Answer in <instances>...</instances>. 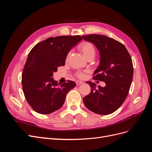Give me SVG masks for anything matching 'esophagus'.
I'll use <instances>...</instances> for the list:
<instances>
[{
	"label": "esophagus",
	"mask_w": 152,
	"mask_h": 152,
	"mask_svg": "<svg viewBox=\"0 0 152 152\" xmlns=\"http://www.w3.org/2000/svg\"><path fill=\"white\" fill-rule=\"evenodd\" d=\"M83 83H84V82H82V81H79V80L76 81V84H77V85H80V84H83Z\"/></svg>",
	"instance_id": "1"
}]
</instances>
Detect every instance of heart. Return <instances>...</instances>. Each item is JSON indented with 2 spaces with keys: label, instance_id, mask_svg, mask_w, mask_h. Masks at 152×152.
<instances>
[{
  "label": "heart",
  "instance_id": "heart-1",
  "mask_svg": "<svg viewBox=\"0 0 152 152\" xmlns=\"http://www.w3.org/2000/svg\"><path fill=\"white\" fill-rule=\"evenodd\" d=\"M78 48H79V50L86 59H87V58H89L90 56H94L95 53H96L95 49H94V45L91 43L87 42H82L81 44H79ZM78 76L82 78L83 77V74H82V73H79V74H78Z\"/></svg>",
  "mask_w": 152,
  "mask_h": 152
}]
</instances>
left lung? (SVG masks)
<instances>
[{"label":"left lung","instance_id":"8db88e82","mask_svg":"<svg viewBox=\"0 0 152 152\" xmlns=\"http://www.w3.org/2000/svg\"><path fill=\"white\" fill-rule=\"evenodd\" d=\"M93 44L99 53V65L94 72V79L104 82L98 86L91 81V93L83 98L87 109L99 115H108L117 110L126 100L132 83L133 66L129 53L118 41L103 35L82 37Z\"/></svg>","mask_w":152,"mask_h":152}]
</instances>
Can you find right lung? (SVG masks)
<instances>
[{
  "instance_id": "right-lung-1",
  "label": "right lung",
  "mask_w": 152,
  "mask_h": 152,
  "mask_svg": "<svg viewBox=\"0 0 152 152\" xmlns=\"http://www.w3.org/2000/svg\"><path fill=\"white\" fill-rule=\"evenodd\" d=\"M79 35L57 36L37 44L28 54L22 74L23 91L34 111L49 114L60 108L66 96L76 86L68 80L60 84L53 73L65 65L69 51L82 40Z\"/></svg>"
}]
</instances>
